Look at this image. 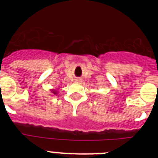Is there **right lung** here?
<instances>
[{"label":"right lung","instance_id":"1","mask_svg":"<svg viewBox=\"0 0 158 158\" xmlns=\"http://www.w3.org/2000/svg\"><path fill=\"white\" fill-rule=\"evenodd\" d=\"M52 93H54V94H57V91H52Z\"/></svg>","mask_w":158,"mask_h":158}]
</instances>
